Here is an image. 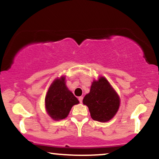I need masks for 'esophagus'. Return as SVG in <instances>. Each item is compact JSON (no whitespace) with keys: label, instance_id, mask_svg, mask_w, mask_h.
Masks as SVG:
<instances>
[{"label":"esophagus","instance_id":"esophagus-1","mask_svg":"<svg viewBox=\"0 0 159 159\" xmlns=\"http://www.w3.org/2000/svg\"><path fill=\"white\" fill-rule=\"evenodd\" d=\"M78 100H79L80 103H82V100H83V97H81H81L78 98Z\"/></svg>","mask_w":159,"mask_h":159}]
</instances>
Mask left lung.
Here are the masks:
<instances>
[{"label":"left lung","mask_w":159,"mask_h":159,"mask_svg":"<svg viewBox=\"0 0 159 159\" xmlns=\"http://www.w3.org/2000/svg\"><path fill=\"white\" fill-rule=\"evenodd\" d=\"M89 108L91 117L96 121L106 122L115 116L120 108V98L105 77L100 76L92 81L90 91L83 99Z\"/></svg>","instance_id":"left-lung-1"}]
</instances>
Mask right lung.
Listing matches in <instances>:
<instances>
[{
    "instance_id": "1",
    "label": "right lung",
    "mask_w": 159,
    "mask_h": 159,
    "mask_svg": "<svg viewBox=\"0 0 159 159\" xmlns=\"http://www.w3.org/2000/svg\"><path fill=\"white\" fill-rule=\"evenodd\" d=\"M79 103L66 86L65 76L56 78L48 90L45 99L46 111L53 120L65 119L74 105Z\"/></svg>"
}]
</instances>
